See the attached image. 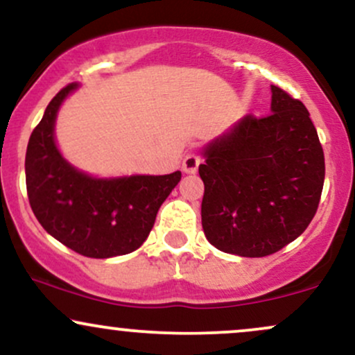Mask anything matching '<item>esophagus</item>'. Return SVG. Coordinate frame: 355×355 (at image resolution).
<instances>
[{
  "label": "esophagus",
  "mask_w": 355,
  "mask_h": 355,
  "mask_svg": "<svg viewBox=\"0 0 355 355\" xmlns=\"http://www.w3.org/2000/svg\"><path fill=\"white\" fill-rule=\"evenodd\" d=\"M200 162H202L200 157H198L197 153H193V152L187 153L185 158H183V162H182L183 172L195 173L198 170V165H200Z\"/></svg>",
  "instance_id": "1"
}]
</instances>
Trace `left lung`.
<instances>
[{"instance_id": "obj_1", "label": "left lung", "mask_w": 355, "mask_h": 355, "mask_svg": "<svg viewBox=\"0 0 355 355\" xmlns=\"http://www.w3.org/2000/svg\"><path fill=\"white\" fill-rule=\"evenodd\" d=\"M272 112L247 115L207 146L202 227L211 245L267 257L294 242L319 207L324 150L307 108L272 85Z\"/></svg>"}]
</instances>
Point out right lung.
Listing matches in <instances>:
<instances>
[{"mask_svg": "<svg viewBox=\"0 0 355 355\" xmlns=\"http://www.w3.org/2000/svg\"><path fill=\"white\" fill-rule=\"evenodd\" d=\"M75 88L71 83L56 93L31 133L24 160L28 200L43 229L76 254H130L148 237L182 173L100 180L73 168L56 148L53 126L61 101Z\"/></svg>", "mask_w": 355, "mask_h": 355, "instance_id": "add662e5", "label": "right lung"}]
</instances>
